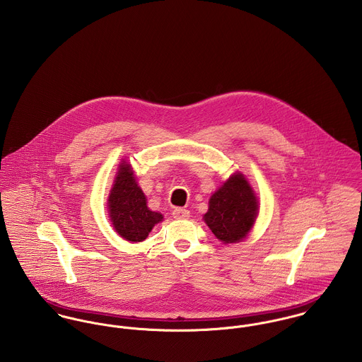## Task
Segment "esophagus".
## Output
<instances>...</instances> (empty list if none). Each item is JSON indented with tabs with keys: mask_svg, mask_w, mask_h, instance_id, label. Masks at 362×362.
I'll return each instance as SVG.
<instances>
[{
	"mask_svg": "<svg viewBox=\"0 0 362 362\" xmlns=\"http://www.w3.org/2000/svg\"><path fill=\"white\" fill-rule=\"evenodd\" d=\"M189 216H191L189 210H187L184 207H175L173 210V217L177 220H187V218H189Z\"/></svg>",
	"mask_w": 362,
	"mask_h": 362,
	"instance_id": "34e87169",
	"label": "esophagus"
}]
</instances>
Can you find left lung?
<instances>
[{"instance_id":"1","label":"left lung","mask_w":362,"mask_h":362,"mask_svg":"<svg viewBox=\"0 0 362 362\" xmlns=\"http://www.w3.org/2000/svg\"><path fill=\"white\" fill-rule=\"evenodd\" d=\"M258 198L241 173H234L209 199L204 220L224 244L244 240L255 224Z\"/></svg>"}]
</instances>
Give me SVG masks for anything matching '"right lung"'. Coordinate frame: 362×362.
I'll list each match as a JSON object with an SVG mask.
<instances>
[{"label": "right lung", "mask_w": 362, "mask_h": 362, "mask_svg": "<svg viewBox=\"0 0 362 362\" xmlns=\"http://www.w3.org/2000/svg\"><path fill=\"white\" fill-rule=\"evenodd\" d=\"M107 206L112 227L124 240L131 243L146 240L155 224L163 220L161 213L148 207L146 197L138 187L134 171L127 161L118 167Z\"/></svg>", "instance_id": "right-lung-1"}]
</instances>
